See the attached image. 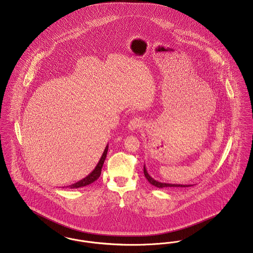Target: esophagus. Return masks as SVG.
<instances>
[{
  "instance_id": "1",
  "label": "esophagus",
  "mask_w": 253,
  "mask_h": 253,
  "mask_svg": "<svg viewBox=\"0 0 253 253\" xmlns=\"http://www.w3.org/2000/svg\"><path fill=\"white\" fill-rule=\"evenodd\" d=\"M142 125H143V122H142V121H141L140 119H138V118H133L132 120L130 121L129 124H128V129H129L131 132H133V131H135V130H137V129H140V128L142 127Z\"/></svg>"
}]
</instances>
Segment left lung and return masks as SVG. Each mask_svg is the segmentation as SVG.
Wrapping results in <instances>:
<instances>
[{
	"label": "left lung",
	"mask_w": 253,
	"mask_h": 253,
	"mask_svg": "<svg viewBox=\"0 0 253 253\" xmlns=\"http://www.w3.org/2000/svg\"><path fill=\"white\" fill-rule=\"evenodd\" d=\"M144 175L145 177L147 178V180L149 181V183H151L152 185H154L155 187H157L159 189H162V188H167V187H191L193 185H181V184H169V183H164V182H159L157 181L156 179H154L147 171V169L145 168L144 165Z\"/></svg>",
	"instance_id": "obj_1"
}]
</instances>
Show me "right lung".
<instances>
[{"label":"right lung","mask_w":253,"mask_h":253,"mask_svg":"<svg viewBox=\"0 0 253 253\" xmlns=\"http://www.w3.org/2000/svg\"><path fill=\"white\" fill-rule=\"evenodd\" d=\"M107 152H108V144L105 147L104 152H103L102 156L100 157L98 163L96 164V168L93 169V171H92L91 173H89L84 179L78 181V182L74 183L72 185H69V188H70V189H78V188L84 187V186L90 185V184H92L93 182H95V181L99 177V175H100V173H101V169H102L103 163H104L105 158H106V156H107ZM67 187H68V186H67Z\"/></svg>","instance_id":"right-lung-1"}]
</instances>
